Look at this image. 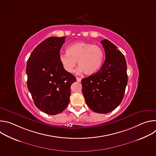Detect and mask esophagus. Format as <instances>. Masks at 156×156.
Returning <instances> with one entry per match:
<instances>
[{
  "label": "esophagus",
  "mask_w": 156,
  "mask_h": 156,
  "mask_svg": "<svg viewBox=\"0 0 156 156\" xmlns=\"http://www.w3.org/2000/svg\"><path fill=\"white\" fill-rule=\"evenodd\" d=\"M76 81H77L78 82H81V78H79V77H76Z\"/></svg>",
  "instance_id": "34e87169"
}]
</instances>
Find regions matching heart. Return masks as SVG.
<instances>
[{
    "label": "heart",
    "mask_w": 156,
    "mask_h": 156,
    "mask_svg": "<svg viewBox=\"0 0 156 156\" xmlns=\"http://www.w3.org/2000/svg\"><path fill=\"white\" fill-rule=\"evenodd\" d=\"M66 54L59 56L60 62L66 72H74L77 61L80 72L87 75L96 74L101 68L104 53L98 44L84 41L76 42L66 48Z\"/></svg>",
    "instance_id": "obj_1"
}]
</instances>
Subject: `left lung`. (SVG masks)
<instances>
[{"label": "left lung", "instance_id": "1", "mask_svg": "<svg viewBox=\"0 0 156 156\" xmlns=\"http://www.w3.org/2000/svg\"><path fill=\"white\" fill-rule=\"evenodd\" d=\"M101 43L105 53V61L98 73L81 80L82 93L86 104L94 112L107 114L123 100L128 75L123 54L107 39Z\"/></svg>", "mask_w": 156, "mask_h": 156}]
</instances>
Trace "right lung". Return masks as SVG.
Returning a JSON list of instances; mask_svg holds the SVG:
<instances>
[{
  "label": "right lung",
  "mask_w": 156,
  "mask_h": 156,
  "mask_svg": "<svg viewBox=\"0 0 156 156\" xmlns=\"http://www.w3.org/2000/svg\"><path fill=\"white\" fill-rule=\"evenodd\" d=\"M65 36L47 38L33 50L27 65V86L35 105L48 115L62 112L71 95L76 78L66 72L60 62Z\"/></svg>",
  "instance_id": "add662e5"
}]
</instances>
